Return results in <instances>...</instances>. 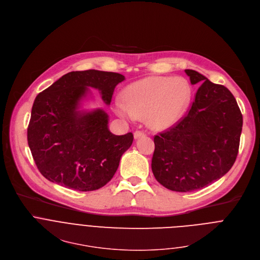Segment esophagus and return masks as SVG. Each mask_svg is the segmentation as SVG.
I'll return each mask as SVG.
<instances>
[{"instance_id": "obj_1", "label": "esophagus", "mask_w": 260, "mask_h": 260, "mask_svg": "<svg viewBox=\"0 0 260 260\" xmlns=\"http://www.w3.org/2000/svg\"><path fill=\"white\" fill-rule=\"evenodd\" d=\"M146 134L144 133V132H141V131H136L135 133H134V137H135V139H138V138H140V137H144Z\"/></svg>"}]
</instances>
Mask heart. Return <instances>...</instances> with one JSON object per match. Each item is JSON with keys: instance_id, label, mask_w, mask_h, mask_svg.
Instances as JSON below:
<instances>
[{"instance_id": "b5f03b06", "label": "heart", "mask_w": 260, "mask_h": 260, "mask_svg": "<svg viewBox=\"0 0 260 260\" xmlns=\"http://www.w3.org/2000/svg\"><path fill=\"white\" fill-rule=\"evenodd\" d=\"M191 98V86L185 78L150 76L127 85L123 101H116L114 109L122 117H146L151 128L161 131L181 120Z\"/></svg>"}]
</instances>
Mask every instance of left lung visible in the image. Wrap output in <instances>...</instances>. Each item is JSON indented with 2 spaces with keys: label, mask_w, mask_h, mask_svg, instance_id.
I'll list each match as a JSON object with an SVG mask.
<instances>
[{
  "label": "left lung",
  "mask_w": 260,
  "mask_h": 260,
  "mask_svg": "<svg viewBox=\"0 0 260 260\" xmlns=\"http://www.w3.org/2000/svg\"><path fill=\"white\" fill-rule=\"evenodd\" d=\"M200 84L187 115L154 137L152 171L163 187L192 192L219 180L234 165L243 116L233 94L201 73L185 70Z\"/></svg>",
  "instance_id": "left-lung-1"
}]
</instances>
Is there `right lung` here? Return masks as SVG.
<instances>
[{"label": "right lung", "mask_w": 260, "mask_h": 260, "mask_svg": "<svg viewBox=\"0 0 260 260\" xmlns=\"http://www.w3.org/2000/svg\"><path fill=\"white\" fill-rule=\"evenodd\" d=\"M124 76L95 69L71 71L40 93L32 105L27 142L41 174L50 182L76 191L104 187L116 172L134 136H115L102 109L79 111L89 86L109 105Z\"/></svg>", "instance_id": "add662e5"}]
</instances>
